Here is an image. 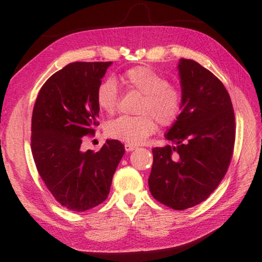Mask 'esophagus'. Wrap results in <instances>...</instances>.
I'll use <instances>...</instances> for the list:
<instances>
[{"mask_svg": "<svg viewBox=\"0 0 262 262\" xmlns=\"http://www.w3.org/2000/svg\"><path fill=\"white\" fill-rule=\"evenodd\" d=\"M125 149H126V151H133V150H135L136 149V147L135 145H132V144H125Z\"/></svg>", "mask_w": 262, "mask_h": 262, "instance_id": "1", "label": "esophagus"}]
</instances>
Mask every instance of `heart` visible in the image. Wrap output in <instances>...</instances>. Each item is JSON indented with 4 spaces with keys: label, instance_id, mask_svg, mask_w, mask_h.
<instances>
[{
    "label": "heart",
    "instance_id": "1",
    "mask_svg": "<svg viewBox=\"0 0 262 262\" xmlns=\"http://www.w3.org/2000/svg\"><path fill=\"white\" fill-rule=\"evenodd\" d=\"M121 82L128 91L142 96L135 117H120L110 121L106 134L111 139L136 145L144 142L157 129L156 121L163 127L178 120L184 105L180 89L147 66L126 70ZM97 104L107 114H114L119 106V90L113 79H105L97 89Z\"/></svg>",
    "mask_w": 262,
    "mask_h": 262
}]
</instances>
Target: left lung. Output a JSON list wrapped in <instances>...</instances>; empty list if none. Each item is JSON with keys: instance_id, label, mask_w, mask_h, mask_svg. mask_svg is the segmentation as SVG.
<instances>
[{"instance_id": "1", "label": "left lung", "mask_w": 262, "mask_h": 262, "mask_svg": "<svg viewBox=\"0 0 262 262\" xmlns=\"http://www.w3.org/2000/svg\"><path fill=\"white\" fill-rule=\"evenodd\" d=\"M183 111L165 137L173 145L154 148L150 193L163 205L185 210L205 201L227 173L236 122L231 99L219 78L196 61L180 59Z\"/></svg>"}]
</instances>
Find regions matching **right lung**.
Segmentation results:
<instances>
[{"label": "right lung", "instance_id": "obj_1", "mask_svg": "<svg viewBox=\"0 0 262 262\" xmlns=\"http://www.w3.org/2000/svg\"><path fill=\"white\" fill-rule=\"evenodd\" d=\"M112 62H73L53 74L39 91L31 125V149L46 187L61 206L85 211L108 196L125 154L118 140L98 152L82 151L84 136L99 125L97 89Z\"/></svg>", "mask_w": 262, "mask_h": 262}]
</instances>
